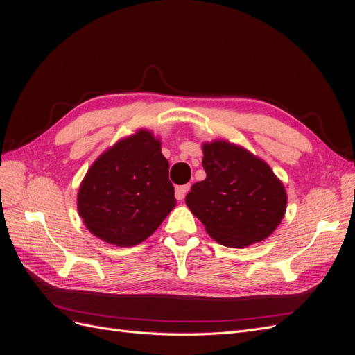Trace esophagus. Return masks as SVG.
I'll return each instance as SVG.
<instances>
[{"instance_id":"esophagus-1","label":"esophagus","mask_w":355,"mask_h":355,"mask_svg":"<svg viewBox=\"0 0 355 355\" xmlns=\"http://www.w3.org/2000/svg\"><path fill=\"white\" fill-rule=\"evenodd\" d=\"M189 188H191V185H189V184L176 187V191H175V196H176V198H178V200H184V198H185V196H187V192L189 191Z\"/></svg>"}]
</instances>
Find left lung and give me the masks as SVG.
Here are the masks:
<instances>
[{
  "instance_id": "left-lung-1",
  "label": "left lung",
  "mask_w": 355,
  "mask_h": 355,
  "mask_svg": "<svg viewBox=\"0 0 355 355\" xmlns=\"http://www.w3.org/2000/svg\"><path fill=\"white\" fill-rule=\"evenodd\" d=\"M206 179L192 185L187 206L211 239L228 247L265 240L282 222L284 187L262 159L223 141L202 145Z\"/></svg>"
}]
</instances>
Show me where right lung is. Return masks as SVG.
I'll return each mask as SVG.
<instances>
[{"instance_id": "right-lung-1", "label": "right lung", "mask_w": 355, "mask_h": 355, "mask_svg": "<svg viewBox=\"0 0 355 355\" xmlns=\"http://www.w3.org/2000/svg\"><path fill=\"white\" fill-rule=\"evenodd\" d=\"M176 206L168 161L146 130L123 139L94 161L78 191V213L103 241L130 247L146 240Z\"/></svg>"}]
</instances>
